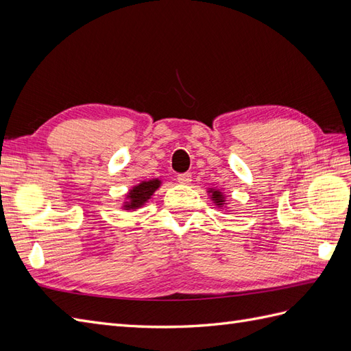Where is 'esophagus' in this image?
I'll return each mask as SVG.
<instances>
[{
  "mask_svg": "<svg viewBox=\"0 0 351 351\" xmlns=\"http://www.w3.org/2000/svg\"><path fill=\"white\" fill-rule=\"evenodd\" d=\"M177 182L182 183V184H189L190 182H192V174H190V173L178 174V176H177Z\"/></svg>",
  "mask_w": 351,
  "mask_h": 351,
  "instance_id": "34e87169",
  "label": "esophagus"
}]
</instances>
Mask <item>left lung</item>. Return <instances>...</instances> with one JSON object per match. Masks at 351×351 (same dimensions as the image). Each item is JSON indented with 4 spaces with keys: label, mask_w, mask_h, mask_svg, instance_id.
Segmentation results:
<instances>
[{
    "label": "left lung",
    "mask_w": 351,
    "mask_h": 351,
    "mask_svg": "<svg viewBox=\"0 0 351 351\" xmlns=\"http://www.w3.org/2000/svg\"><path fill=\"white\" fill-rule=\"evenodd\" d=\"M212 197H214V200L217 202L218 205H222V202H224V200H222V195L218 192V190H215V192H212Z\"/></svg>",
    "instance_id": "left-lung-1"
}]
</instances>
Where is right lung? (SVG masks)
Masks as SVG:
<instances>
[{"mask_svg":"<svg viewBox=\"0 0 351 351\" xmlns=\"http://www.w3.org/2000/svg\"><path fill=\"white\" fill-rule=\"evenodd\" d=\"M159 187V180H149V182H143L139 186H136L129 193V204H125V208L134 209L143 205L145 202L149 199V196Z\"/></svg>","mask_w":351,"mask_h":351,"instance_id":"right-lung-1","label":"right lung"}]
</instances>
